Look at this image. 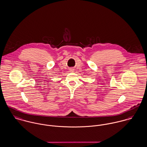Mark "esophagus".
I'll return each instance as SVG.
<instances>
[{
    "label": "esophagus",
    "mask_w": 147,
    "mask_h": 147,
    "mask_svg": "<svg viewBox=\"0 0 147 147\" xmlns=\"http://www.w3.org/2000/svg\"><path fill=\"white\" fill-rule=\"evenodd\" d=\"M74 71V69H70V71Z\"/></svg>",
    "instance_id": "34e87169"
}]
</instances>
